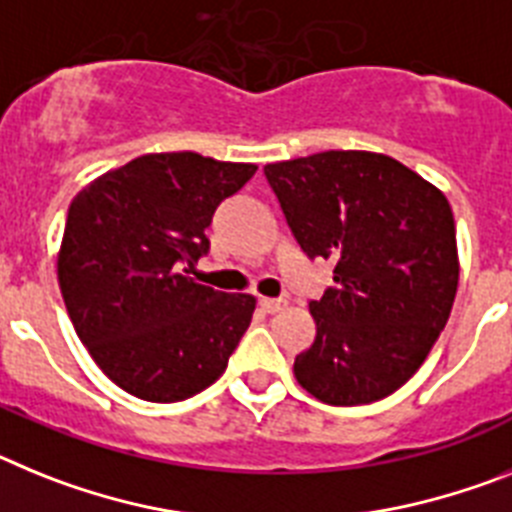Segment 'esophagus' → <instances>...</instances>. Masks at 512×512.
Here are the masks:
<instances>
[{"label":"esophagus","instance_id":"obj_1","mask_svg":"<svg viewBox=\"0 0 512 512\" xmlns=\"http://www.w3.org/2000/svg\"><path fill=\"white\" fill-rule=\"evenodd\" d=\"M260 309L265 311V314H275V311L286 309V301L283 299H260Z\"/></svg>","mask_w":512,"mask_h":512}]
</instances>
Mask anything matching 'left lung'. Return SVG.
<instances>
[{
    "mask_svg": "<svg viewBox=\"0 0 512 512\" xmlns=\"http://www.w3.org/2000/svg\"><path fill=\"white\" fill-rule=\"evenodd\" d=\"M265 177L301 252L335 262V286L309 304L317 337L296 381L335 407L389 397L428 358L459 286L446 195L371 151L268 164Z\"/></svg>",
    "mask_w": 512,
    "mask_h": 512,
    "instance_id": "1",
    "label": "left lung"
}]
</instances>
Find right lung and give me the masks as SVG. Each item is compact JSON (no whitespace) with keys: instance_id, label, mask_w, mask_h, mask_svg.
I'll return each instance as SVG.
<instances>
[{"instance_id":"add662e5","label":"right lung","mask_w":512,"mask_h":512,"mask_svg":"<svg viewBox=\"0 0 512 512\" xmlns=\"http://www.w3.org/2000/svg\"><path fill=\"white\" fill-rule=\"evenodd\" d=\"M255 164L146 154L71 201L59 286L79 340L113 384L146 402L188 399L226 371L255 311L250 293L195 283L206 229Z\"/></svg>"}]
</instances>
